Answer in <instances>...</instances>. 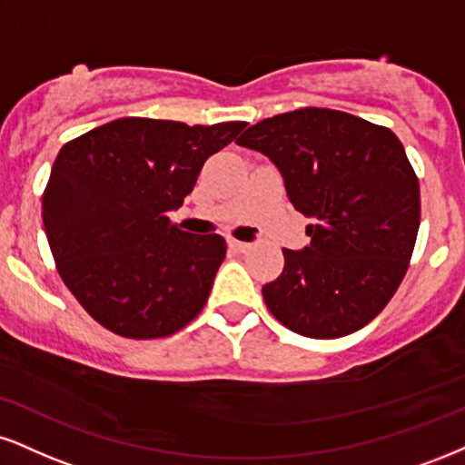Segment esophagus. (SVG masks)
I'll return each instance as SVG.
<instances>
[{"instance_id":"34e87169","label":"esophagus","mask_w":465,"mask_h":465,"mask_svg":"<svg viewBox=\"0 0 465 465\" xmlns=\"http://www.w3.org/2000/svg\"><path fill=\"white\" fill-rule=\"evenodd\" d=\"M227 244H229V249L236 251V253H247V251L251 249L249 242H240V240H233V238H229Z\"/></svg>"}]
</instances>
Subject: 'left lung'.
Listing matches in <instances>:
<instances>
[{"label":"left lung","mask_w":465,"mask_h":465,"mask_svg":"<svg viewBox=\"0 0 465 465\" xmlns=\"http://www.w3.org/2000/svg\"><path fill=\"white\" fill-rule=\"evenodd\" d=\"M282 173L288 199L312 218L310 244L262 288L271 314L307 338H342L388 305L420 227V186L394 132L329 108L251 125L236 141Z\"/></svg>","instance_id":"1"}]
</instances>
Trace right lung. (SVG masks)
<instances>
[{
	"label": "right lung",
	"instance_id": "1",
	"mask_svg": "<svg viewBox=\"0 0 465 465\" xmlns=\"http://www.w3.org/2000/svg\"><path fill=\"white\" fill-rule=\"evenodd\" d=\"M244 125L127 116L60 149L43 194L45 233L64 286L112 333L164 338L203 310L227 244L166 214Z\"/></svg>",
	"mask_w": 465,
	"mask_h": 465
}]
</instances>
